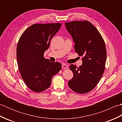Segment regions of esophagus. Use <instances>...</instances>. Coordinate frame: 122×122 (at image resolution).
<instances>
[{
	"label": "esophagus",
	"mask_w": 122,
	"mask_h": 122,
	"mask_svg": "<svg viewBox=\"0 0 122 122\" xmlns=\"http://www.w3.org/2000/svg\"><path fill=\"white\" fill-rule=\"evenodd\" d=\"M62 69H68V66L66 65V64H63L62 65Z\"/></svg>",
	"instance_id": "1"
}]
</instances>
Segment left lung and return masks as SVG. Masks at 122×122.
Instances as JSON below:
<instances>
[{"mask_svg": "<svg viewBox=\"0 0 122 122\" xmlns=\"http://www.w3.org/2000/svg\"><path fill=\"white\" fill-rule=\"evenodd\" d=\"M64 25L73 38L75 51L80 56H83L79 68L73 64L70 66L73 77L68 82V85L76 93L89 92L104 73L107 59L104 41L97 28L86 20L66 22Z\"/></svg>", "mask_w": 122, "mask_h": 122, "instance_id": "8db88e82", "label": "left lung"}]
</instances>
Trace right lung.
Wrapping results in <instances>:
<instances>
[{
    "label": "right lung",
    "instance_id": "obj_1",
    "mask_svg": "<svg viewBox=\"0 0 122 122\" xmlns=\"http://www.w3.org/2000/svg\"><path fill=\"white\" fill-rule=\"evenodd\" d=\"M61 24H34L20 37L17 48L19 71L27 86L35 92L47 89L52 77L61 70L60 63L51 62L43 55Z\"/></svg>",
    "mask_w": 122,
    "mask_h": 122
}]
</instances>
